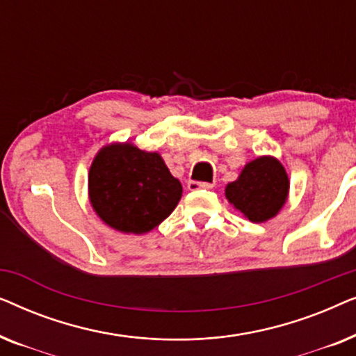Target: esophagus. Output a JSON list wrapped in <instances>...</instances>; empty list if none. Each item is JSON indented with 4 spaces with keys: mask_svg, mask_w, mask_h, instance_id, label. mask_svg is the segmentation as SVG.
<instances>
[{
    "mask_svg": "<svg viewBox=\"0 0 356 356\" xmlns=\"http://www.w3.org/2000/svg\"><path fill=\"white\" fill-rule=\"evenodd\" d=\"M212 183H199V181H188V189L189 191H197V189H212Z\"/></svg>",
    "mask_w": 356,
    "mask_h": 356,
    "instance_id": "obj_1",
    "label": "esophagus"
}]
</instances>
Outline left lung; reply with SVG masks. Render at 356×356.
<instances>
[{
  "label": "left lung",
  "instance_id": "obj_1",
  "mask_svg": "<svg viewBox=\"0 0 356 356\" xmlns=\"http://www.w3.org/2000/svg\"><path fill=\"white\" fill-rule=\"evenodd\" d=\"M289 175L274 157L262 155L241 170L236 181L227 184L225 196L248 220L261 223L275 217L289 196Z\"/></svg>",
  "mask_w": 356,
  "mask_h": 356
}]
</instances>
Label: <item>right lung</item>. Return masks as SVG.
<instances>
[{
	"label": "right lung",
	"instance_id": "1",
	"mask_svg": "<svg viewBox=\"0 0 356 356\" xmlns=\"http://www.w3.org/2000/svg\"><path fill=\"white\" fill-rule=\"evenodd\" d=\"M181 183L157 152L136 145L110 144L89 170V199L106 225L143 235L160 225L181 199Z\"/></svg>",
	"mask_w": 356,
	"mask_h": 356
}]
</instances>
